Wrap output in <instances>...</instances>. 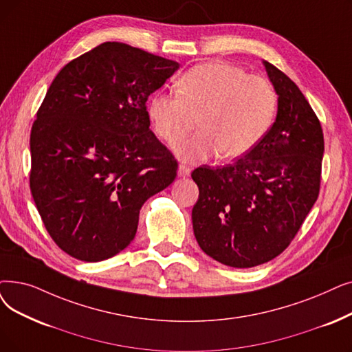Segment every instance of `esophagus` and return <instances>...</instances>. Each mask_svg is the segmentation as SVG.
I'll use <instances>...</instances> for the list:
<instances>
[{
    "mask_svg": "<svg viewBox=\"0 0 352 352\" xmlns=\"http://www.w3.org/2000/svg\"><path fill=\"white\" fill-rule=\"evenodd\" d=\"M191 174V166L186 164H179L178 165V175L179 177H188Z\"/></svg>",
    "mask_w": 352,
    "mask_h": 352,
    "instance_id": "obj_1",
    "label": "esophagus"
}]
</instances>
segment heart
Instances as JSON below:
<instances>
[{
    "label": "heart",
    "mask_w": 352,
    "mask_h": 352,
    "mask_svg": "<svg viewBox=\"0 0 352 352\" xmlns=\"http://www.w3.org/2000/svg\"><path fill=\"white\" fill-rule=\"evenodd\" d=\"M178 94H155L148 115L162 141L174 145L200 125L201 131L177 145L181 158L246 154L272 125L278 96L269 80L230 63L198 65L181 76Z\"/></svg>",
    "instance_id": "heart-1"
}]
</instances>
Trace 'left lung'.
Masks as SVG:
<instances>
[{
  "mask_svg": "<svg viewBox=\"0 0 352 352\" xmlns=\"http://www.w3.org/2000/svg\"><path fill=\"white\" fill-rule=\"evenodd\" d=\"M279 95L272 128L233 164L195 168L192 228L204 253L232 267L279 256L295 239L320 188L324 132L295 82L265 62Z\"/></svg>",
  "mask_w": 352,
  "mask_h": 352,
  "instance_id": "obj_1",
  "label": "left lung"
}]
</instances>
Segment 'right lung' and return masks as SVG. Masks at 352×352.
I'll return each mask as SVG.
<instances>
[{
	"mask_svg": "<svg viewBox=\"0 0 352 352\" xmlns=\"http://www.w3.org/2000/svg\"><path fill=\"white\" fill-rule=\"evenodd\" d=\"M179 67L106 41L57 73L30 133V190L57 246L100 262L129 246L140 210L177 177L149 129L146 100Z\"/></svg>",
	"mask_w": 352,
	"mask_h": 352,
	"instance_id": "obj_1",
	"label": "right lung"
}]
</instances>
